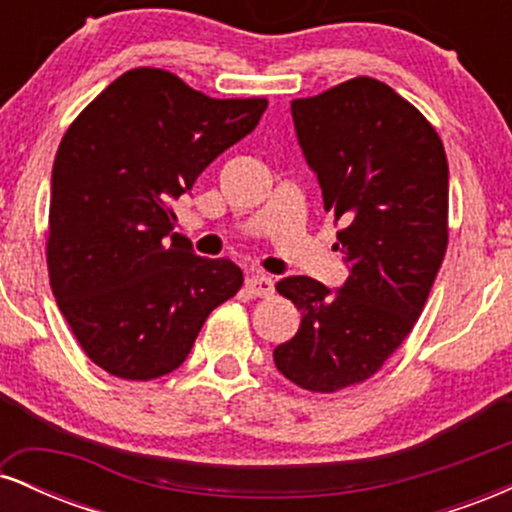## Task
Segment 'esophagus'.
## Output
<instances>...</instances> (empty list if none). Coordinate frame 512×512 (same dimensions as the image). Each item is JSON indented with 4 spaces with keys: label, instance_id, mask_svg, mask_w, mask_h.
<instances>
[{
    "label": "esophagus",
    "instance_id": "34e87169",
    "mask_svg": "<svg viewBox=\"0 0 512 512\" xmlns=\"http://www.w3.org/2000/svg\"><path fill=\"white\" fill-rule=\"evenodd\" d=\"M245 291L250 293V296H260V298H267L274 293V281L269 274H250L248 279H245Z\"/></svg>",
    "mask_w": 512,
    "mask_h": 512
}]
</instances>
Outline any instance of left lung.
<instances>
[{
	"mask_svg": "<svg viewBox=\"0 0 512 512\" xmlns=\"http://www.w3.org/2000/svg\"><path fill=\"white\" fill-rule=\"evenodd\" d=\"M291 115L349 276L334 291L276 284L301 327L274 363L303 390L337 392L378 373L424 310L448 248V158L426 117L370 76L298 98Z\"/></svg>",
	"mask_w": 512,
	"mask_h": 512,
	"instance_id": "left-lung-1",
	"label": "left lung"
}]
</instances>
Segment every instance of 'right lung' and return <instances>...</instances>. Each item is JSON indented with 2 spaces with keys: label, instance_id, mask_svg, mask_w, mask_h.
I'll return each mask as SVG.
<instances>
[{
  "label": "right lung",
  "instance_id": "right-lung-1",
  "mask_svg": "<svg viewBox=\"0 0 512 512\" xmlns=\"http://www.w3.org/2000/svg\"><path fill=\"white\" fill-rule=\"evenodd\" d=\"M267 101H216L163 69L115 79L72 122L50 182V286L96 366L154 380L182 366L204 320L243 286L173 233L170 204L248 137Z\"/></svg>",
  "mask_w": 512,
  "mask_h": 512
}]
</instances>
